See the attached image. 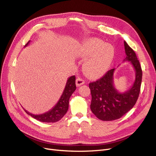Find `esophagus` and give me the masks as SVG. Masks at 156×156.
Returning a JSON list of instances; mask_svg holds the SVG:
<instances>
[{"label": "esophagus", "mask_w": 156, "mask_h": 156, "mask_svg": "<svg viewBox=\"0 0 156 156\" xmlns=\"http://www.w3.org/2000/svg\"><path fill=\"white\" fill-rule=\"evenodd\" d=\"M85 83L84 80L82 78H80V77H78L77 79H76V86L77 87H80V85H83Z\"/></svg>", "instance_id": "esophagus-1"}]
</instances>
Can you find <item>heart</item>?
Wrapping results in <instances>:
<instances>
[{
	"label": "heart",
	"mask_w": 156,
	"mask_h": 156,
	"mask_svg": "<svg viewBox=\"0 0 156 156\" xmlns=\"http://www.w3.org/2000/svg\"><path fill=\"white\" fill-rule=\"evenodd\" d=\"M114 55V48L109 44L98 39H89L84 42L79 56L85 61L83 68L90 76H99L105 73L112 61Z\"/></svg>",
	"instance_id": "b5f03b06"
}]
</instances>
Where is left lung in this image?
Instances as JSON below:
<instances>
[{
    "instance_id": "left-lung-1",
    "label": "left lung",
    "mask_w": 156,
    "mask_h": 156,
    "mask_svg": "<svg viewBox=\"0 0 156 156\" xmlns=\"http://www.w3.org/2000/svg\"><path fill=\"white\" fill-rule=\"evenodd\" d=\"M124 45L126 57L123 62H130L136 72L132 87L125 92H120L115 88V68L107 72L100 79L89 84L92 95L91 110L102 121H114L124 115L135 105L140 92L143 75L140 63L136 53L125 41Z\"/></svg>"
}]
</instances>
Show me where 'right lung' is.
<instances>
[{
  "mask_svg": "<svg viewBox=\"0 0 156 156\" xmlns=\"http://www.w3.org/2000/svg\"><path fill=\"white\" fill-rule=\"evenodd\" d=\"M29 41L25 46H28L30 43ZM24 46V47H25ZM76 90V77L75 76L69 77L68 80L65 86V88L62 92V94L61 98L57 102V103L55 106L52 108L50 110L39 115L32 114L26 110L24 111L30 116H31L34 119L38 120L41 122H55L61 120L63 116L66 114L68 111V106H69V99L70 98L72 94Z\"/></svg>",
  "mask_w": 156,
  "mask_h": 156,
  "instance_id": "add662e5",
  "label": "right lung"
}]
</instances>
